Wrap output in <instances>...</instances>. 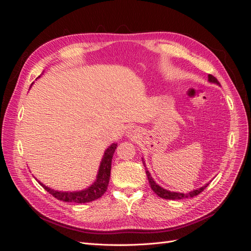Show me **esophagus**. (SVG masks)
Here are the masks:
<instances>
[{
  "label": "esophagus",
  "mask_w": 251,
  "mask_h": 251,
  "mask_svg": "<svg viewBox=\"0 0 251 251\" xmlns=\"http://www.w3.org/2000/svg\"><path fill=\"white\" fill-rule=\"evenodd\" d=\"M131 131H133V130H131Z\"/></svg>",
  "instance_id": "1"
}]
</instances>
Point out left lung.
Wrapping results in <instances>:
<instances>
[{
    "mask_svg": "<svg viewBox=\"0 0 251 251\" xmlns=\"http://www.w3.org/2000/svg\"><path fill=\"white\" fill-rule=\"evenodd\" d=\"M208 81L210 82H214V83H217V85L220 86V82L218 81V79L212 76L211 74H208ZM143 164L144 166H146V163H144L143 161ZM146 173H147V176H148V179H149V182H150V185L151 187V189H153V192L158 195L160 198H163V199H169V200H179V199H184V198H193V197L199 195L201 192H203L205 188L207 187V184H205L204 186L200 187V188H197V189H194L193 192H189L187 194H183V193H176V192H171V191H168V189H164L162 188L161 186H159L156 182L154 181V179L151 177V174L150 172L146 169Z\"/></svg>",
    "mask_w": 251,
    "mask_h": 251,
    "instance_id": "left-lung-1",
    "label": "left lung"
}]
</instances>
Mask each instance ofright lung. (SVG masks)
Listing matches in <instances>:
<instances>
[{
    "mask_svg": "<svg viewBox=\"0 0 251 251\" xmlns=\"http://www.w3.org/2000/svg\"><path fill=\"white\" fill-rule=\"evenodd\" d=\"M40 77V76H39ZM37 77V78H39ZM117 147V143H113L105 150L103 157L101 159V162L100 165V170L96 176V180L94 183L89 186L88 188L83 189L79 192H57L54 189L49 188L48 186L44 185L39 181V183L46 189V191L51 194L54 198L57 200H62L65 202H71V203H87L92 202L100 197L107 192L109 181H110V175H111V165H112V158L115 150Z\"/></svg>",
    "mask_w": 251,
    "mask_h": 251,
    "instance_id": "right-lung-1",
    "label": "right lung"
}]
</instances>
